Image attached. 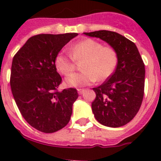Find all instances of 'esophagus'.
<instances>
[{
  "instance_id": "34e87169",
  "label": "esophagus",
  "mask_w": 161,
  "mask_h": 161,
  "mask_svg": "<svg viewBox=\"0 0 161 161\" xmlns=\"http://www.w3.org/2000/svg\"><path fill=\"white\" fill-rule=\"evenodd\" d=\"M77 91H78V93H79V94H82V93L85 92V89H77Z\"/></svg>"
}]
</instances>
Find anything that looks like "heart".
Returning a JSON list of instances; mask_svg holds the SVG:
<instances>
[{
	"label": "heart",
	"instance_id": "b5f03b06",
	"mask_svg": "<svg viewBox=\"0 0 161 161\" xmlns=\"http://www.w3.org/2000/svg\"><path fill=\"white\" fill-rule=\"evenodd\" d=\"M71 56L63 52L55 58V66L58 72L68 76L75 69V61L83 60L80 74L69 75L65 79L68 87L80 88L107 79L114 72L118 64V54L114 48L104 47L96 40L87 38L68 48Z\"/></svg>",
	"mask_w": 161,
	"mask_h": 161
}]
</instances>
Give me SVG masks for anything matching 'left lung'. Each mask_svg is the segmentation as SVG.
<instances>
[{"instance_id": "1", "label": "left lung", "mask_w": 161, "mask_h": 161, "mask_svg": "<svg viewBox=\"0 0 161 161\" xmlns=\"http://www.w3.org/2000/svg\"><path fill=\"white\" fill-rule=\"evenodd\" d=\"M107 42L118 54L114 72L98 87L92 111L98 123L109 127L128 123L141 106L144 93L145 68L136 44L118 33L98 31L84 33Z\"/></svg>"}]
</instances>
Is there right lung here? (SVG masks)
<instances>
[{
	"label": "right lung",
	"mask_w": 161,
	"mask_h": 161,
	"mask_svg": "<svg viewBox=\"0 0 161 161\" xmlns=\"http://www.w3.org/2000/svg\"><path fill=\"white\" fill-rule=\"evenodd\" d=\"M77 35V33L35 35L13 59V96L22 117L39 131H57L71 119L77 91L73 88L58 91L62 78L56 71L55 58Z\"/></svg>",
	"instance_id": "1"
}]
</instances>
